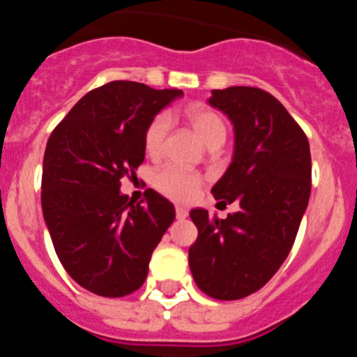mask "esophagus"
Masks as SVG:
<instances>
[{"mask_svg":"<svg viewBox=\"0 0 357 357\" xmlns=\"http://www.w3.org/2000/svg\"><path fill=\"white\" fill-rule=\"evenodd\" d=\"M175 214H176V218H178V220H184V218L188 216V209H185V207H182V206H176L175 207Z\"/></svg>","mask_w":357,"mask_h":357,"instance_id":"obj_1","label":"esophagus"}]
</instances>
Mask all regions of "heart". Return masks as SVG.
<instances>
[{
	"mask_svg": "<svg viewBox=\"0 0 357 357\" xmlns=\"http://www.w3.org/2000/svg\"><path fill=\"white\" fill-rule=\"evenodd\" d=\"M182 116L188 119L189 125L193 127L198 137L207 146L225 141V121L213 107L204 105V103H191V105L182 109ZM168 128L169 123L166 116L159 114L155 118H151L143 134V144L148 155L155 157L162 151ZM153 184H155L160 193L166 195L168 198L178 202H189L197 197L198 189L202 185V176L198 173L182 168V166L168 164V166H164L162 169L155 173Z\"/></svg>",
	"mask_w": 357,
	"mask_h": 357,
	"instance_id": "obj_1",
	"label": "heart"
}]
</instances>
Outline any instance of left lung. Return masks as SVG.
I'll return each mask as SVG.
<instances>
[{
  "instance_id": "1",
  "label": "left lung",
  "mask_w": 357,
  "mask_h": 357,
  "mask_svg": "<svg viewBox=\"0 0 357 357\" xmlns=\"http://www.w3.org/2000/svg\"><path fill=\"white\" fill-rule=\"evenodd\" d=\"M209 103L236 132L234 159L213 195L239 207L225 220L189 213L198 229L189 268L211 298L238 301L259 291L291 250L311 193V151L301 125L259 87L214 89Z\"/></svg>"
}]
</instances>
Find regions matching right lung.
Masks as SVG:
<instances>
[{"mask_svg":"<svg viewBox=\"0 0 357 357\" xmlns=\"http://www.w3.org/2000/svg\"><path fill=\"white\" fill-rule=\"evenodd\" d=\"M182 96L139 82L114 80L89 91L50 135L43 162V214L62 266L100 296L143 286L151 252L175 220V207L153 189L134 202L121 178L144 160L151 118Z\"/></svg>","mask_w":357,"mask_h":357,"instance_id":"add662e5","label":"right lung"}]
</instances>
